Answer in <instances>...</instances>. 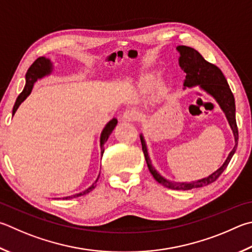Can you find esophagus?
Wrapping results in <instances>:
<instances>
[{
  "label": "esophagus",
  "mask_w": 252,
  "mask_h": 252,
  "mask_svg": "<svg viewBox=\"0 0 252 252\" xmlns=\"http://www.w3.org/2000/svg\"><path fill=\"white\" fill-rule=\"evenodd\" d=\"M139 116H140L139 112L132 109V110H126L123 112L121 119H122V121H125V122H133L135 120H138Z\"/></svg>",
  "instance_id": "1"
}]
</instances>
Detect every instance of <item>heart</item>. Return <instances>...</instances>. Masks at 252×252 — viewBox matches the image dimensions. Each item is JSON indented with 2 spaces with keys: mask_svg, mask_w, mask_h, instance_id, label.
I'll use <instances>...</instances> for the list:
<instances>
[{
  "mask_svg": "<svg viewBox=\"0 0 252 252\" xmlns=\"http://www.w3.org/2000/svg\"><path fill=\"white\" fill-rule=\"evenodd\" d=\"M158 82V75H146L142 77L139 81V88L142 90H149Z\"/></svg>",
  "mask_w": 252,
  "mask_h": 252,
  "instance_id": "1",
  "label": "heart"
}]
</instances>
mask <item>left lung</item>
I'll use <instances>...</instances> for the list:
<instances>
[{
	"mask_svg": "<svg viewBox=\"0 0 252 252\" xmlns=\"http://www.w3.org/2000/svg\"><path fill=\"white\" fill-rule=\"evenodd\" d=\"M176 50L178 54H180L178 65H180L181 69L184 70L186 74L184 84H183L184 85V88L198 87L199 89H202L206 94H209L210 97H213L216 100V102L219 104V107H220L222 112L225 113L226 119L228 123H229L232 134H234L235 138L234 149L230 151L226 161L222 163V165L219 167L218 170L213 172L210 175L204 178H200V180L197 181L174 182L163 177L161 174L155 170V167L152 165V161H151L150 158L148 146H146L144 136L142 133L140 134L142 150H143L145 161L146 164H148L149 171L153 175L154 180L158 182L161 185L167 187V189L177 190H189L191 189H198V187H203L210 184V183L216 181L217 178L221 175V173L226 170V167L228 166V164H229L231 158L234 157L237 150L238 127L236 122L235 98L221 70L219 69L217 66H215L213 63L205 61L202 55L194 48L187 46H177Z\"/></svg>",
	"mask_w": 252,
	"mask_h": 252,
	"instance_id": "left-lung-1",
	"label": "left lung"
}]
</instances>
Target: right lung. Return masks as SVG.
Wrapping results in <instances>:
<instances>
[{
    "label": "right lung",
    "mask_w": 252,
    "mask_h": 252,
    "mask_svg": "<svg viewBox=\"0 0 252 252\" xmlns=\"http://www.w3.org/2000/svg\"><path fill=\"white\" fill-rule=\"evenodd\" d=\"M53 69H54V65H53L52 61H50L49 58H46V57H39V58L36 59V61L33 63H32V66L29 68V70H27V72H26V76H25L26 84H25L24 89H23V91L20 94V95L17 97L14 107H13V112H12L13 116L15 114L18 107L21 106V103L24 101V100L31 94L32 90H33V87H34L35 82L37 81L38 79L44 78V77L49 76L53 72ZM117 123H118V120L116 118L111 119V120L107 123L106 126L103 127L101 134H100V149H101V155H103V151H104L103 145L107 142V140L109 139V136H110V134L112 133V131H113L114 127H116ZM99 175H100V174H99ZM99 175H98V178H99ZM98 178L95 180L94 184L89 186L87 189L80 191V193H77L75 195L66 196V197H63V199H70V198L79 197V196L90 193V191L95 187L94 184L97 183Z\"/></svg>",
    "instance_id": "1"
}]
</instances>
